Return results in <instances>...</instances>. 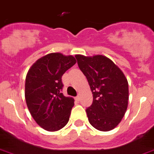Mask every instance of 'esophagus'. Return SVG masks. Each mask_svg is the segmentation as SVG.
I'll use <instances>...</instances> for the list:
<instances>
[{
  "label": "esophagus",
  "mask_w": 154,
  "mask_h": 154,
  "mask_svg": "<svg viewBox=\"0 0 154 154\" xmlns=\"http://www.w3.org/2000/svg\"><path fill=\"white\" fill-rule=\"evenodd\" d=\"M75 100L77 101L80 100V96H77V97H76V98H75Z\"/></svg>",
  "instance_id": "obj_1"
}]
</instances>
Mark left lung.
<instances>
[{
	"label": "left lung",
	"instance_id": "obj_1",
	"mask_svg": "<svg viewBox=\"0 0 154 154\" xmlns=\"http://www.w3.org/2000/svg\"><path fill=\"white\" fill-rule=\"evenodd\" d=\"M75 57L93 97L92 104L86 109L90 124L98 131H112L127 112L129 100L127 77L106 56L77 54Z\"/></svg>",
	"mask_w": 154,
	"mask_h": 154
}]
</instances>
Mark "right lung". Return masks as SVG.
Returning <instances> with one entry per match:
<instances>
[{
    "label": "right lung",
    "instance_id": "add662e5",
    "mask_svg": "<svg viewBox=\"0 0 154 154\" xmlns=\"http://www.w3.org/2000/svg\"><path fill=\"white\" fill-rule=\"evenodd\" d=\"M77 62L72 55L51 53L29 69L25 80V100L36 123L47 131H57L69 119L74 99L62 93V77Z\"/></svg>",
    "mask_w": 154,
    "mask_h": 154
}]
</instances>
